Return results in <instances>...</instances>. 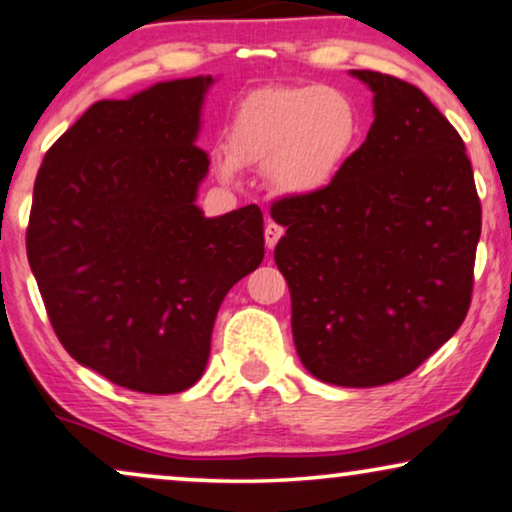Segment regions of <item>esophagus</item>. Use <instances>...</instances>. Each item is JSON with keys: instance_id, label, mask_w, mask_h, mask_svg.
I'll return each mask as SVG.
<instances>
[{"instance_id": "esophagus-1", "label": "esophagus", "mask_w": 512, "mask_h": 512, "mask_svg": "<svg viewBox=\"0 0 512 512\" xmlns=\"http://www.w3.org/2000/svg\"><path fill=\"white\" fill-rule=\"evenodd\" d=\"M281 236H283V227H281V224L267 222V227H264V243H267L269 250L276 248V243L281 241Z\"/></svg>"}]
</instances>
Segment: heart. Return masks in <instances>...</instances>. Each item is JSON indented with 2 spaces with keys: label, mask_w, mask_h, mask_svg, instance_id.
<instances>
[{
  "label": "heart",
  "mask_w": 512,
  "mask_h": 512,
  "mask_svg": "<svg viewBox=\"0 0 512 512\" xmlns=\"http://www.w3.org/2000/svg\"><path fill=\"white\" fill-rule=\"evenodd\" d=\"M358 140V107L337 88H260L236 105L215 170L231 182L241 166L267 168L276 192L311 196L337 180Z\"/></svg>",
  "instance_id": "heart-1"
}]
</instances>
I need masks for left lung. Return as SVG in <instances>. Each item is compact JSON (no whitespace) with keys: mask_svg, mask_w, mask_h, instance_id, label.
Segmentation results:
<instances>
[{"mask_svg":"<svg viewBox=\"0 0 512 512\" xmlns=\"http://www.w3.org/2000/svg\"><path fill=\"white\" fill-rule=\"evenodd\" d=\"M374 121L323 192L271 206L274 260L297 356L325 384L367 388L417 370L459 330L473 295L482 208L454 126L417 86L351 70Z\"/></svg>","mask_w":512,"mask_h":512,"instance_id":"left-lung-1","label":"left lung"}]
</instances>
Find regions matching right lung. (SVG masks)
<instances>
[{
  "mask_svg": "<svg viewBox=\"0 0 512 512\" xmlns=\"http://www.w3.org/2000/svg\"><path fill=\"white\" fill-rule=\"evenodd\" d=\"M213 81L95 102L34 180L27 260L53 330L79 365L131 391L194 386L222 299L264 260L255 203L220 217L196 206Z\"/></svg>",
  "mask_w": 512,
  "mask_h": 512,
  "instance_id": "obj_1",
  "label": "right lung"
}]
</instances>
